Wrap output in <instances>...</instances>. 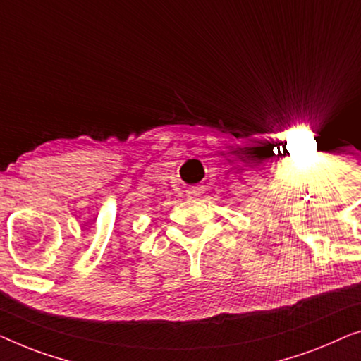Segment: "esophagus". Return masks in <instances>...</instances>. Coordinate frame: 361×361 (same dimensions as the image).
<instances>
[{"label":"esophagus","instance_id":"obj_1","mask_svg":"<svg viewBox=\"0 0 361 361\" xmlns=\"http://www.w3.org/2000/svg\"><path fill=\"white\" fill-rule=\"evenodd\" d=\"M202 191H204V186H191V188H188V190H186V196L188 197H195L197 195H201Z\"/></svg>","mask_w":361,"mask_h":361}]
</instances>
